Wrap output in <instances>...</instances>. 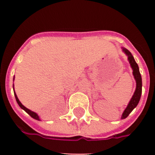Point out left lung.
I'll return each instance as SVG.
<instances>
[{
  "instance_id": "obj_1",
  "label": "left lung",
  "mask_w": 155,
  "mask_h": 155,
  "mask_svg": "<svg viewBox=\"0 0 155 155\" xmlns=\"http://www.w3.org/2000/svg\"><path fill=\"white\" fill-rule=\"evenodd\" d=\"M123 51L126 53V55L128 57V61L130 64L131 68L133 69V75H134V78L136 80L137 86H136V90L134 91V95L131 98L130 101L129 102L127 107L126 108V109L124 110V112L122 114L121 119H125L127 118V116H129V114L134 110V108L137 107V104L139 103V101L140 99V96H141L142 93V78L141 75L140 73L139 68H138L137 64L136 63L135 60H134V57L131 54V53L128 50L125 49V48H123Z\"/></svg>"
}]
</instances>
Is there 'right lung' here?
I'll use <instances>...</instances> for the list:
<instances>
[{"label": "right lung", "mask_w": 155, "mask_h": 155, "mask_svg": "<svg viewBox=\"0 0 155 155\" xmlns=\"http://www.w3.org/2000/svg\"><path fill=\"white\" fill-rule=\"evenodd\" d=\"M14 79H15V78H14ZM14 93H15V99H16V101H17V102H18V104L19 106H20V107H21V109H23V110L25 111V112H26V113H28V114L29 115V116H31V117H32V118L35 119V120H39V116H38V115H37L36 113H34V112H32V111H31V110H30V109H27L26 107H25L24 105H23L21 103V102H20L18 98V97H17V95H16V94H15V91H14Z\"/></svg>", "instance_id": "right-lung-1"}]
</instances>
